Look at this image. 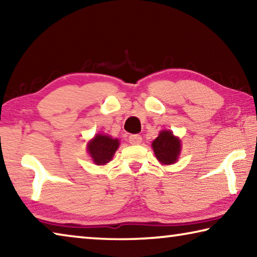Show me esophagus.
<instances>
[{
  "instance_id": "1",
  "label": "esophagus",
  "mask_w": 257,
  "mask_h": 257,
  "mask_svg": "<svg viewBox=\"0 0 257 257\" xmlns=\"http://www.w3.org/2000/svg\"><path fill=\"white\" fill-rule=\"evenodd\" d=\"M129 143L133 145H138L142 143V136L141 135H130L129 136Z\"/></svg>"
}]
</instances>
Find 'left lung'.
I'll return each mask as SVG.
<instances>
[{"mask_svg":"<svg viewBox=\"0 0 257 257\" xmlns=\"http://www.w3.org/2000/svg\"><path fill=\"white\" fill-rule=\"evenodd\" d=\"M156 157L161 164L170 165L176 162L181 152V141L173 135L172 132L164 130L152 143Z\"/></svg>","mask_w":257,"mask_h":257,"instance_id":"obj_1","label":"left lung"}]
</instances>
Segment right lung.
I'll return each mask as SVG.
<instances>
[{
  "label": "right lung",
  "mask_w": 257,
  "mask_h": 257,
  "mask_svg": "<svg viewBox=\"0 0 257 257\" xmlns=\"http://www.w3.org/2000/svg\"><path fill=\"white\" fill-rule=\"evenodd\" d=\"M117 148L119 141L104 135H97L88 144L89 153L97 165H105L111 161Z\"/></svg>",
  "instance_id": "1"
}]
</instances>
